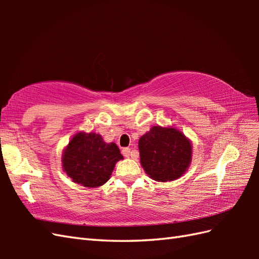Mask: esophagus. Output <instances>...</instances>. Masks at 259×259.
Returning <instances> with one entry per match:
<instances>
[{
    "label": "esophagus",
    "mask_w": 259,
    "mask_h": 259,
    "mask_svg": "<svg viewBox=\"0 0 259 259\" xmlns=\"http://www.w3.org/2000/svg\"><path fill=\"white\" fill-rule=\"evenodd\" d=\"M122 155L125 157V158H128L129 156H130V153H131V150H130V148H123L122 149Z\"/></svg>",
    "instance_id": "esophagus-1"
}]
</instances>
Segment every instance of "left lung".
<instances>
[{"mask_svg":"<svg viewBox=\"0 0 259 259\" xmlns=\"http://www.w3.org/2000/svg\"><path fill=\"white\" fill-rule=\"evenodd\" d=\"M138 147L145 172L159 183L180 178L191 163V141L175 126L153 125L140 137Z\"/></svg>","mask_w":259,"mask_h":259,"instance_id":"8db88e82","label":"left lung"}]
</instances>
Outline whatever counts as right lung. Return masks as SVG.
<instances>
[{
    "mask_svg": "<svg viewBox=\"0 0 259 259\" xmlns=\"http://www.w3.org/2000/svg\"><path fill=\"white\" fill-rule=\"evenodd\" d=\"M122 159L114 142L107 144L101 135L80 131L63 149L62 168L73 183L97 188L107 183L115 163Z\"/></svg>",
    "mask_w": 259,
    "mask_h": 259,
    "instance_id": "add662e5",
    "label": "right lung"
}]
</instances>
